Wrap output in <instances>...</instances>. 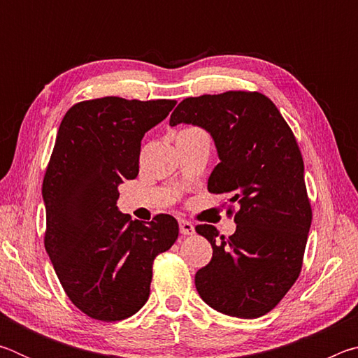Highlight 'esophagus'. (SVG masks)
<instances>
[{"mask_svg": "<svg viewBox=\"0 0 358 358\" xmlns=\"http://www.w3.org/2000/svg\"><path fill=\"white\" fill-rule=\"evenodd\" d=\"M178 222H180V232L183 235H192L194 232H196V230H194L192 222L186 221V220H180Z\"/></svg>", "mask_w": 358, "mask_h": 358, "instance_id": "esophagus-1", "label": "esophagus"}]
</instances>
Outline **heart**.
I'll return each instance as SVG.
<instances>
[{"mask_svg": "<svg viewBox=\"0 0 358 358\" xmlns=\"http://www.w3.org/2000/svg\"><path fill=\"white\" fill-rule=\"evenodd\" d=\"M186 129H197V128H186Z\"/></svg>", "mask_w": 358, "mask_h": 358, "instance_id": "obj_1", "label": "heart"}]
</instances>
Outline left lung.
Masks as SVG:
<instances>
[{
	"mask_svg": "<svg viewBox=\"0 0 358 358\" xmlns=\"http://www.w3.org/2000/svg\"><path fill=\"white\" fill-rule=\"evenodd\" d=\"M180 123L210 132L221 161L208 191L229 194L240 205L229 238L217 237L210 224L196 226L213 248V257L196 273L197 292L229 316H264L299 278L311 227L299 143L276 106L257 92L186 98L171 115V126Z\"/></svg>",
	"mask_w": 358,
	"mask_h": 358,
	"instance_id": "obj_1",
	"label": "left lung"
}]
</instances>
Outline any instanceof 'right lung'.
I'll use <instances>...</instances> for the list:
<instances>
[{"mask_svg":"<svg viewBox=\"0 0 358 358\" xmlns=\"http://www.w3.org/2000/svg\"><path fill=\"white\" fill-rule=\"evenodd\" d=\"M177 104L117 96L66 112L42 183L44 245L69 300L92 319L115 322L147 303L153 260L178 238L171 215L131 220L118 211V185L138 175L145 132Z\"/></svg>","mask_w":358,"mask_h":358,"instance_id":"obj_1","label":"right lung"}]
</instances>
